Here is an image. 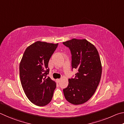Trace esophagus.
I'll return each instance as SVG.
<instances>
[{
  "mask_svg": "<svg viewBox=\"0 0 124 124\" xmlns=\"http://www.w3.org/2000/svg\"><path fill=\"white\" fill-rule=\"evenodd\" d=\"M60 81V79H56V82H58V83H59Z\"/></svg>",
  "mask_w": 124,
  "mask_h": 124,
  "instance_id": "obj_1",
  "label": "esophagus"
}]
</instances>
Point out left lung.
<instances>
[{"instance_id": "1", "label": "left lung", "mask_w": 124, "mask_h": 124, "mask_svg": "<svg viewBox=\"0 0 124 124\" xmlns=\"http://www.w3.org/2000/svg\"><path fill=\"white\" fill-rule=\"evenodd\" d=\"M62 43L71 51L72 69L78 70L63 89L64 96L73 105L84 103L94 95L100 81L102 66L99 52L85 39H73Z\"/></svg>"}]
</instances>
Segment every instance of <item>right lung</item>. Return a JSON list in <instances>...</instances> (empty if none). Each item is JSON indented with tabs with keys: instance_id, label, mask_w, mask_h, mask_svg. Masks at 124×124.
<instances>
[{
	"instance_id": "right-lung-1",
	"label": "right lung",
	"mask_w": 124,
	"mask_h": 124,
	"mask_svg": "<svg viewBox=\"0 0 124 124\" xmlns=\"http://www.w3.org/2000/svg\"><path fill=\"white\" fill-rule=\"evenodd\" d=\"M58 45L36 41L26 48L20 62L22 86L28 99L37 106L47 105L53 97L56 83L47 75L49 60Z\"/></svg>"
}]
</instances>
